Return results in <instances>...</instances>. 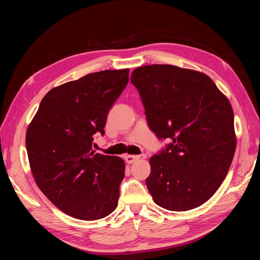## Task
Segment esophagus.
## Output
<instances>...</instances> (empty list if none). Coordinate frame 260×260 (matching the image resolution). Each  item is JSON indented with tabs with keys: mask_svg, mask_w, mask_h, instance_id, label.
<instances>
[{
	"mask_svg": "<svg viewBox=\"0 0 260 260\" xmlns=\"http://www.w3.org/2000/svg\"><path fill=\"white\" fill-rule=\"evenodd\" d=\"M124 159H125V162H127V164H133V162H136L137 160L140 159V156H137V155H125L124 156Z\"/></svg>",
	"mask_w": 260,
	"mask_h": 260,
	"instance_id": "obj_1",
	"label": "esophagus"
}]
</instances>
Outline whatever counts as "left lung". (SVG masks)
I'll use <instances>...</instances> for the list:
<instances>
[{"label":"left lung","instance_id":"obj_1","mask_svg":"<svg viewBox=\"0 0 260 260\" xmlns=\"http://www.w3.org/2000/svg\"><path fill=\"white\" fill-rule=\"evenodd\" d=\"M158 139L145 180L157 205L185 211L203 205L222 183L237 148L233 109L210 78L172 65L136 68L130 77Z\"/></svg>","mask_w":260,"mask_h":260}]
</instances>
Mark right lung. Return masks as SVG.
I'll return each instance as SVG.
<instances>
[{
    "instance_id": "add662e5",
    "label": "right lung",
    "mask_w": 260,
    "mask_h": 260,
    "mask_svg": "<svg viewBox=\"0 0 260 260\" xmlns=\"http://www.w3.org/2000/svg\"><path fill=\"white\" fill-rule=\"evenodd\" d=\"M129 81V69L103 70L55 86L28 125L26 147L39 188L76 219H102L116 209L124 177L120 157L95 153L107 114Z\"/></svg>"
}]
</instances>
